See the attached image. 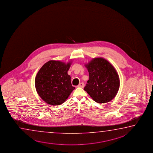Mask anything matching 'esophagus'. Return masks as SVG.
<instances>
[{
	"instance_id": "obj_1",
	"label": "esophagus",
	"mask_w": 153,
	"mask_h": 153,
	"mask_svg": "<svg viewBox=\"0 0 153 153\" xmlns=\"http://www.w3.org/2000/svg\"><path fill=\"white\" fill-rule=\"evenodd\" d=\"M84 83L83 82H81L80 83H79V85H78V87H80V88H83L84 87Z\"/></svg>"
}]
</instances>
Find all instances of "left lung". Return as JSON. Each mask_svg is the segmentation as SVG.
Returning a JSON list of instances; mask_svg holds the SVG:
<instances>
[{
	"mask_svg": "<svg viewBox=\"0 0 153 153\" xmlns=\"http://www.w3.org/2000/svg\"><path fill=\"white\" fill-rule=\"evenodd\" d=\"M89 79L84 90L99 103L109 102L119 90V76L114 66L106 60L96 58L87 65Z\"/></svg>",
	"mask_w": 153,
	"mask_h": 153,
	"instance_id": "1",
	"label": "left lung"
}]
</instances>
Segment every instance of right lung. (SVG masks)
Instances as JSON below:
<instances>
[{
    "instance_id": "add662e5",
    "label": "right lung",
    "mask_w": 153,
    "mask_h": 153,
    "mask_svg": "<svg viewBox=\"0 0 153 153\" xmlns=\"http://www.w3.org/2000/svg\"><path fill=\"white\" fill-rule=\"evenodd\" d=\"M70 64L50 60L39 70L35 85L39 96L47 103L53 105L62 104L75 89L68 74Z\"/></svg>"
}]
</instances>
